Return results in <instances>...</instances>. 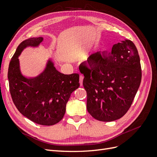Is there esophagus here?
<instances>
[{"instance_id":"obj_1","label":"esophagus","mask_w":157,"mask_h":157,"mask_svg":"<svg viewBox=\"0 0 157 157\" xmlns=\"http://www.w3.org/2000/svg\"><path fill=\"white\" fill-rule=\"evenodd\" d=\"M83 76L81 75L79 76V83L81 86H82V85H83Z\"/></svg>"}]
</instances>
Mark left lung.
Here are the masks:
<instances>
[{"label":"left lung","mask_w":157,"mask_h":157,"mask_svg":"<svg viewBox=\"0 0 157 157\" xmlns=\"http://www.w3.org/2000/svg\"><path fill=\"white\" fill-rule=\"evenodd\" d=\"M87 92V109L94 119L113 121L129 109L141 82V67L134 43L124 40L107 54H92L79 65Z\"/></svg>","instance_id":"obj_1"}]
</instances>
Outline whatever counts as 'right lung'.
I'll list each match as a JSON object with an SVG mask.
<instances>
[{
  "label": "right lung",
  "mask_w": 157,
  "mask_h": 157,
  "mask_svg": "<svg viewBox=\"0 0 157 157\" xmlns=\"http://www.w3.org/2000/svg\"><path fill=\"white\" fill-rule=\"evenodd\" d=\"M43 40L30 38L20 44L10 62L8 79L12 99L20 113L36 123L50 126L63 117L71 93L79 86V75L60 73L51 59L38 75H23L19 56L27 47L39 46Z\"/></svg>",
  "instance_id": "add662e5"
}]
</instances>
